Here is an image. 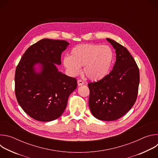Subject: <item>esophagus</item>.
<instances>
[{
	"label": "esophagus",
	"mask_w": 158,
	"mask_h": 158,
	"mask_svg": "<svg viewBox=\"0 0 158 158\" xmlns=\"http://www.w3.org/2000/svg\"><path fill=\"white\" fill-rule=\"evenodd\" d=\"M83 84H84V82H83L82 80H78V81H77V85H78L79 86L82 85H83Z\"/></svg>",
	"instance_id": "obj_1"
}]
</instances>
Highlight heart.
I'll return each mask as SVG.
<instances>
[{"label":"heart","instance_id":"heart-1","mask_svg":"<svg viewBox=\"0 0 158 158\" xmlns=\"http://www.w3.org/2000/svg\"><path fill=\"white\" fill-rule=\"evenodd\" d=\"M114 53L108 46L84 44L77 45L71 51V56L63 58V64L72 76H77L84 66V73L90 80L98 81L110 72Z\"/></svg>","mask_w":158,"mask_h":158}]
</instances>
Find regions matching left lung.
Listing matches in <instances>:
<instances>
[{
  "label": "left lung",
  "mask_w": 158,
  "mask_h": 158,
  "mask_svg": "<svg viewBox=\"0 0 158 158\" xmlns=\"http://www.w3.org/2000/svg\"><path fill=\"white\" fill-rule=\"evenodd\" d=\"M106 40L116 50V61L113 69L104 78L88 84L89 106L96 118L112 121L126 114L136 102L139 71L126 48L112 39Z\"/></svg>",
  "instance_id": "left-lung-1"
}]
</instances>
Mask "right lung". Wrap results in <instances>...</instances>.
<instances>
[{
	"instance_id": "add662e5",
	"label": "right lung",
	"mask_w": 158,
	"mask_h": 158,
	"mask_svg": "<svg viewBox=\"0 0 158 158\" xmlns=\"http://www.w3.org/2000/svg\"><path fill=\"white\" fill-rule=\"evenodd\" d=\"M69 45L65 40L42 39L26 50L17 66V102L37 121L49 122L59 118L77 87L76 79L59 72L56 65L61 64V54Z\"/></svg>"
}]
</instances>
